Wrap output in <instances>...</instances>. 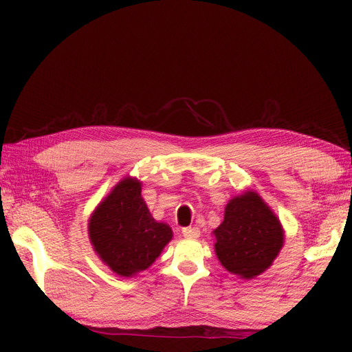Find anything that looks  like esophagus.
<instances>
[{"instance_id": "obj_1", "label": "esophagus", "mask_w": 352, "mask_h": 352, "mask_svg": "<svg viewBox=\"0 0 352 352\" xmlns=\"http://www.w3.org/2000/svg\"><path fill=\"white\" fill-rule=\"evenodd\" d=\"M182 233L184 237H188V239H197V237H199V228L198 227H184L182 230Z\"/></svg>"}]
</instances>
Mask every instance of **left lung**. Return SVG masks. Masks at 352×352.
Returning a JSON list of instances; mask_svg holds the SVG:
<instances>
[{
    "label": "left lung",
    "mask_w": 352,
    "mask_h": 352,
    "mask_svg": "<svg viewBox=\"0 0 352 352\" xmlns=\"http://www.w3.org/2000/svg\"><path fill=\"white\" fill-rule=\"evenodd\" d=\"M216 256L242 278H254L272 265L284 242L280 221L256 192H245L226 207L214 231Z\"/></svg>",
    "instance_id": "8db88e82"
}]
</instances>
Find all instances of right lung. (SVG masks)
I'll list each match as a JSON object with an SVG mask.
<instances>
[{"label":"right lung","mask_w":352,"mask_h":352,"mask_svg":"<svg viewBox=\"0 0 352 352\" xmlns=\"http://www.w3.org/2000/svg\"><path fill=\"white\" fill-rule=\"evenodd\" d=\"M89 237L111 271L131 276L154 263L172 239V230L153 219L140 197V183L124 178L92 214Z\"/></svg>","instance_id":"obj_1"}]
</instances>
